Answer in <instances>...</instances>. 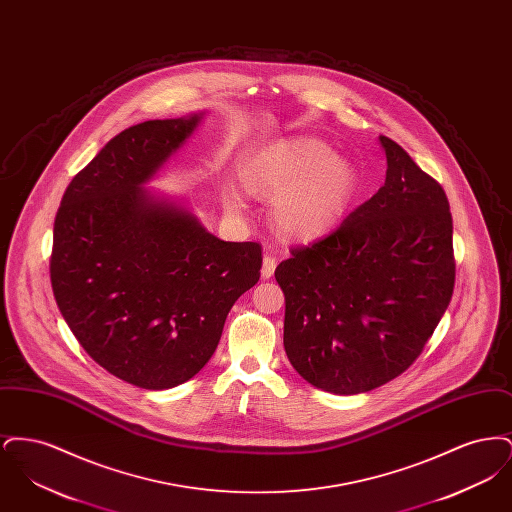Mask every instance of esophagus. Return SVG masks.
<instances>
[{
  "label": "esophagus",
  "instance_id": "obj_1",
  "mask_svg": "<svg viewBox=\"0 0 512 512\" xmlns=\"http://www.w3.org/2000/svg\"><path fill=\"white\" fill-rule=\"evenodd\" d=\"M274 268H276V259L272 255H265L263 259V268H261V276L263 278H270L274 274Z\"/></svg>",
  "mask_w": 512,
  "mask_h": 512
}]
</instances>
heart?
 <instances>
[{
  "label": "heart",
  "mask_w": 512,
  "mask_h": 512,
  "mask_svg": "<svg viewBox=\"0 0 512 512\" xmlns=\"http://www.w3.org/2000/svg\"><path fill=\"white\" fill-rule=\"evenodd\" d=\"M355 184L353 167L315 140H295L272 149L245 178L253 194L274 197L285 192L274 203V224L282 234L305 240L340 222ZM228 207L240 211L242 203L232 195Z\"/></svg>",
  "instance_id": "obj_1"
}]
</instances>
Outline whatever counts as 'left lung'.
<instances>
[{"mask_svg":"<svg viewBox=\"0 0 512 512\" xmlns=\"http://www.w3.org/2000/svg\"><path fill=\"white\" fill-rule=\"evenodd\" d=\"M380 142L386 184L274 270L290 363L338 395L374 390L413 365L455 288L447 195L403 147Z\"/></svg>","mask_w":512,"mask_h":512,"instance_id":"8db88e82","label":"left lung"}]
</instances>
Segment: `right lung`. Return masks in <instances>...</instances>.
Returning <instances> with one entry per match:
<instances>
[{"label": "right lung", "instance_id": "1", "mask_svg": "<svg viewBox=\"0 0 512 512\" xmlns=\"http://www.w3.org/2000/svg\"><path fill=\"white\" fill-rule=\"evenodd\" d=\"M197 122L122 130L71 180L53 224L61 315L99 366L144 390L174 388L207 365L232 305L261 276V244L222 242L142 188Z\"/></svg>", "mask_w": 512, "mask_h": 512}]
</instances>
